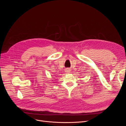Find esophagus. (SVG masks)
Here are the masks:
<instances>
[{
	"mask_svg": "<svg viewBox=\"0 0 126 126\" xmlns=\"http://www.w3.org/2000/svg\"><path fill=\"white\" fill-rule=\"evenodd\" d=\"M65 70V71L66 72V73H67V74L69 73V72H70V68H67Z\"/></svg>",
	"mask_w": 126,
	"mask_h": 126,
	"instance_id": "34e87169",
	"label": "esophagus"
}]
</instances>
